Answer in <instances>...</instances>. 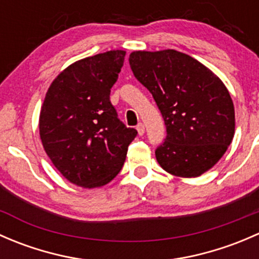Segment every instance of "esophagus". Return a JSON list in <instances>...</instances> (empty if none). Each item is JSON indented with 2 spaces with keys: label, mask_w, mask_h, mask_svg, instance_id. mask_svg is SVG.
<instances>
[{
  "label": "esophagus",
  "mask_w": 259,
  "mask_h": 259,
  "mask_svg": "<svg viewBox=\"0 0 259 259\" xmlns=\"http://www.w3.org/2000/svg\"><path fill=\"white\" fill-rule=\"evenodd\" d=\"M137 130H138V134H139L140 137H142V135L144 134V132H145V127H144V125H143L142 122H139V124L137 125Z\"/></svg>",
  "instance_id": "esophagus-1"
}]
</instances>
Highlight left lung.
I'll use <instances>...</instances> for the list:
<instances>
[{"instance_id": "8db88e82", "label": "left lung", "mask_w": 259, "mask_h": 259, "mask_svg": "<svg viewBox=\"0 0 259 259\" xmlns=\"http://www.w3.org/2000/svg\"><path fill=\"white\" fill-rule=\"evenodd\" d=\"M129 62L165 121L168 135L155 151L159 165L180 178H197L213 168L236 130L233 101L223 81L176 50L133 51Z\"/></svg>"}]
</instances>
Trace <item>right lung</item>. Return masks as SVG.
<instances>
[{"label":"right lung","mask_w":259,"mask_h":259,"mask_svg":"<svg viewBox=\"0 0 259 259\" xmlns=\"http://www.w3.org/2000/svg\"><path fill=\"white\" fill-rule=\"evenodd\" d=\"M125 54L111 50L69 65L52 81L41 106L44 149L61 176L77 187L110 183L138 134L117 119L110 103Z\"/></svg>","instance_id":"1"}]
</instances>
